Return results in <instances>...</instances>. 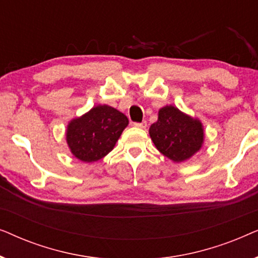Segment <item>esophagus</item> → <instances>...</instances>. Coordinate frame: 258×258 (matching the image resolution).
Returning <instances> with one entry per match:
<instances>
[{
	"label": "esophagus",
	"instance_id": "1",
	"mask_svg": "<svg viewBox=\"0 0 258 258\" xmlns=\"http://www.w3.org/2000/svg\"><path fill=\"white\" fill-rule=\"evenodd\" d=\"M134 125L137 126V128H141V129H146L147 128V122L143 121L141 123H134Z\"/></svg>",
	"mask_w": 258,
	"mask_h": 258
}]
</instances>
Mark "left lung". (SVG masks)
I'll return each instance as SVG.
<instances>
[{"instance_id": "8db88e82", "label": "left lung", "mask_w": 258, "mask_h": 258, "mask_svg": "<svg viewBox=\"0 0 258 258\" xmlns=\"http://www.w3.org/2000/svg\"><path fill=\"white\" fill-rule=\"evenodd\" d=\"M149 135L157 150L177 163L194 156L202 148L204 141L200 119L172 105L160 109L158 119L150 125Z\"/></svg>"}]
</instances>
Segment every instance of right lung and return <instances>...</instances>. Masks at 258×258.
I'll use <instances>...</instances> for the list:
<instances>
[{
  "instance_id": "right-lung-1",
  "label": "right lung",
  "mask_w": 258,
  "mask_h": 258,
  "mask_svg": "<svg viewBox=\"0 0 258 258\" xmlns=\"http://www.w3.org/2000/svg\"><path fill=\"white\" fill-rule=\"evenodd\" d=\"M124 114L110 105H96L74 118L67 126L66 140L72 154L80 161L96 162L114 149L128 125Z\"/></svg>"
}]
</instances>
